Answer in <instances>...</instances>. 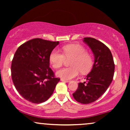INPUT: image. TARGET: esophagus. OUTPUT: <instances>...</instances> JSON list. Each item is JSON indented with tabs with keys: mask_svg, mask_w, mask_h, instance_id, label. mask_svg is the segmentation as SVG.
Wrapping results in <instances>:
<instances>
[{
	"mask_svg": "<svg viewBox=\"0 0 130 130\" xmlns=\"http://www.w3.org/2000/svg\"><path fill=\"white\" fill-rule=\"evenodd\" d=\"M61 80V81H62V82H69V80H64V79H60Z\"/></svg>",
	"mask_w": 130,
	"mask_h": 130,
	"instance_id": "esophagus-1",
	"label": "esophagus"
}]
</instances>
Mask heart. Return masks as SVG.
Returning <instances> with one entry per match:
<instances>
[{"instance_id": "b5f03b06", "label": "heart", "mask_w": 130, "mask_h": 130, "mask_svg": "<svg viewBox=\"0 0 130 130\" xmlns=\"http://www.w3.org/2000/svg\"><path fill=\"white\" fill-rule=\"evenodd\" d=\"M63 53L53 50L50 54L49 61L53 68L58 69L64 63L66 58L71 59L69 67H65L57 72V76L66 80L76 77L80 71L86 73L93 66V59L84 47L77 44H70L63 47Z\"/></svg>"}]
</instances>
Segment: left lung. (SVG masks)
Returning <instances> with one entry per match:
<instances>
[{
	"mask_svg": "<svg viewBox=\"0 0 130 130\" xmlns=\"http://www.w3.org/2000/svg\"><path fill=\"white\" fill-rule=\"evenodd\" d=\"M83 41L92 50L95 60L86 81L79 83L73 96L78 102L88 104L96 101L107 90L112 81L115 64L111 51L104 43L90 37L84 38Z\"/></svg>",
	"mask_w": 130,
	"mask_h": 130,
	"instance_id": "obj_1",
	"label": "left lung"
}]
</instances>
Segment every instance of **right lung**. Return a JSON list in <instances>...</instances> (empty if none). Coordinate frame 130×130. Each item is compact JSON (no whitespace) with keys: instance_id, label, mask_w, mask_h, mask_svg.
Listing matches in <instances>:
<instances>
[{"instance_id":"right-lung-1","label":"right lung","mask_w":130,"mask_h":130,"mask_svg":"<svg viewBox=\"0 0 130 130\" xmlns=\"http://www.w3.org/2000/svg\"><path fill=\"white\" fill-rule=\"evenodd\" d=\"M58 41L41 38L19 46L11 65L12 81L19 93L29 102L40 104L52 95L59 78L50 67L49 57Z\"/></svg>"}]
</instances>
